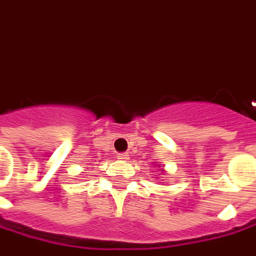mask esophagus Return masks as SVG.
I'll list each match as a JSON object with an SVG mask.
<instances>
[{
  "label": "esophagus",
  "mask_w": 256,
  "mask_h": 256,
  "mask_svg": "<svg viewBox=\"0 0 256 256\" xmlns=\"http://www.w3.org/2000/svg\"><path fill=\"white\" fill-rule=\"evenodd\" d=\"M117 158L122 160V162H126L130 158V154L128 153H120V154H117Z\"/></svg>",
  "instance_id": "esophagus-1"
}]
</instances>
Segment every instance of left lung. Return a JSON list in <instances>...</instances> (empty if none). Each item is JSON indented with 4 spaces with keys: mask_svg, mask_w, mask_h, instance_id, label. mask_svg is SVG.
I'll use <instances>...</instances> for the list:
<instances>
[{
    "mask_svg": "<svg viewBox=\"0 0 256 256\" xmlns=\"http://www.w3.org/2000/svg\"><path fill=\"white\" fill-rule=\"evenodd\" d=\"M158 167H160V166H158ZM158 172H164V170H160V168H158Z\"/></svg>",
    "mask_w": 256,
    "mask_h": 256,
    "instance_id": "left-lung-1",
    "label": "left lung"
}]
</instances>
